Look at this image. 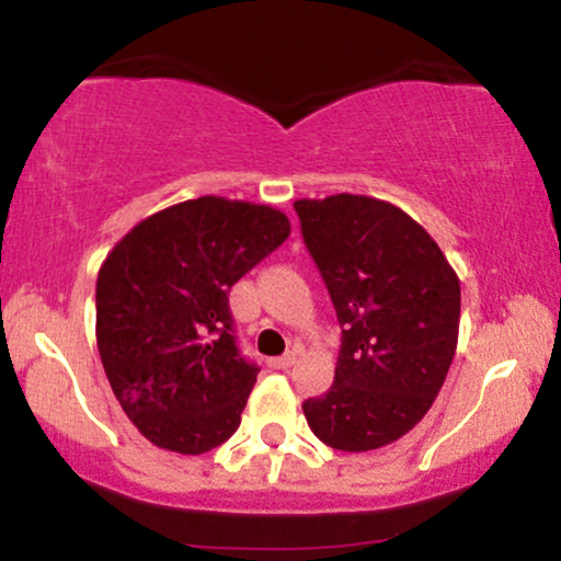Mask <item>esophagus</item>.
Here are the masks:
<instances>
[{
  "label": "esophagus",
  "mask_w": 561,
  "mask_h": 561,
  "mask_svg": "<svg viewBox=\"0 0 561 561\" xmlns=\"http://www.w3.org/2000/svg\"><path fill=\"white\" fill-rule=\"evenodd\" d=\"M294 363H297V352H286V355H283V357H275V360H273V368H278V370H288V368H291Z\"/></svg>",
  "instance_id": "esophagus-1"
}]
</instances>
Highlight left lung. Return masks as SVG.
Listing matches in <instances>:
<instances>
[{"label":"left lung","mask_w":561,"mask_h":561,"mask_svg":"<svg viewBox=\"0 0 561 561\" xmlns=\"http://www.w3.org/2000/svg\"><path fill=\"white\" fill-rule=\"evenodd\" d=\"M342 325L333 383L301 405L344 453L408 434L443 389L461 323V280L411 214L370 196L294 201Z\"/></svg>","instance_id":"obj_1"}]
</instances>
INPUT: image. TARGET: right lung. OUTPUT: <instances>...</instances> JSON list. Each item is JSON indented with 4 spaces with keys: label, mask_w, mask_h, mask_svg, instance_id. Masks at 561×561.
<instances>
[{
    "label": "right lung",
    "mask_w": 561,
    "mask_h": 561,
    "mask_svg": "<svg viewBox=\"0 0 561 561\" xmlns=\"http://www.w3.org/2000/svg\"><path fill=\"white\" fill-rule=\"evenodd\" d=\"M288 232L273 206L201 196L145 217L100 264V360L156 448L201 456L238 430L260 368L238 355L228 291Z\"/></svg>",
    "instance_id": "obj_1"
}]
</instances>
